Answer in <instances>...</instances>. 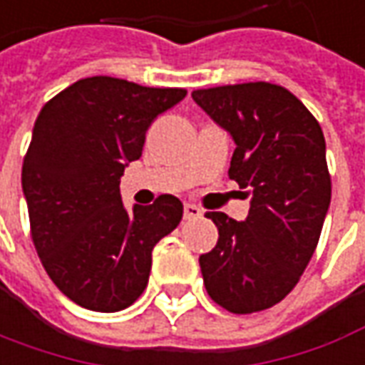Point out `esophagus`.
Wrapping results in <instances>:
<instances>
[{
	"instance_id": "34e87169",
	"label": "esophagus",
	"mask_w": 365,
	"mask_h": 365,
	"mask_svg": "<svg viewBox=\"0 0 365 365\" xmlns=\"http://www.w3.org/2000/svg\"><path fill=\"white\" fill-rule=\"evenodd\" d=\"M198 216H202V210L195 205H185V218L187 220H195Z\"/></svg>"
}]
</instances>
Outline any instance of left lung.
Segmentation results:
<instances>
[{"mask_svg":"<svg viewBox=\"0 0 365 365\" xmlns=\"http://www.w3.org/2000/svg\"><path fill=\"white\" fill-rule=\"evenodd\" d=\"M236 149L228 177L246 188L245 222L208 212L216 246L198 258L208 296L232 314L272 308L292 292L320 240L331 182L318 120L288 89L242 83L192 91Z\"/></svg>","mask_w":365,"mask_h":365,"instance_id":"obj_1","label":"left lung"}]
</instances>
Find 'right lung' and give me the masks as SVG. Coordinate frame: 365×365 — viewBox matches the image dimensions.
<instances>
[{"mask_svg": "<svg viewBox=\"0 0 365 365\" xmlns=\"http://www.w3.org/2000/svg\"><path fill=\"white\" fill-rule=\"evenodd\" d=\"M185 97V89L99 75L55 95L35 120L21 168L31 238L53 284L87 310L119 312L135 302L153 248L182 218L173 195L127 210L119 185L150 123Z\"/></svg>", "mask_w": 365, "mask_h": 365, "instance_id": "right-lung-1", "label": "right lung"}]
</instances>
